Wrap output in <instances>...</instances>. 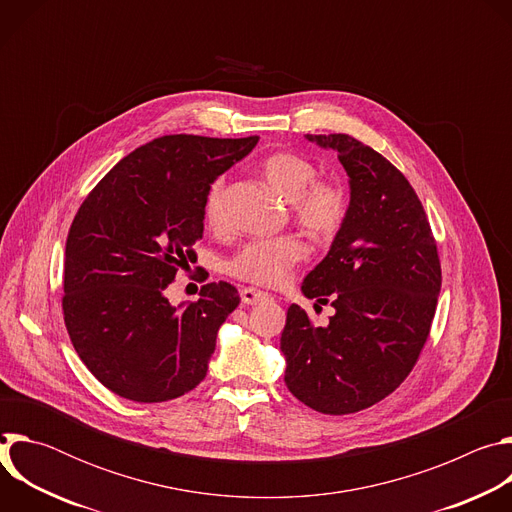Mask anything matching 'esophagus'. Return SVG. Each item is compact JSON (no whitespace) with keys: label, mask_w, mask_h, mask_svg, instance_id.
Listing matches in <instances>:
<instances>
[{"label":"esophagus","mask_w":512,"mask_h":512,"mask_svg":"<svg viewBox=\"0 0 512 512\" xmlns=\"http://www.w3.org/2000/svg\"><path fill=\"white\" fill-rule=\"evenodd\" d=\"M265 298H269V294H265V291H261V289H255V287H243L241 289V300L247 306H253V304H257Z\"/></svg>","instance_id":"34e87169"}]
</instances>
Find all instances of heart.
Returning <instances> with one entry per match:
<instances>
[{"label": "heart", "mask_w": 512, "mask_h": 512, "mask_svg": "<svg viewBox=\"0 0 512 512\" xmlns=\"http://www.w3.org/2000/svg\"><path fill=\"white\" fill-rule=\"evenodd\" d=\"M261 174L267 186L291 204V214L308 233L328 237L342 227L348 214L346 192L338 184L314 180L316 168L306 158L291 152L271 154L263 160ZM204 218L212 231H223L225 212L221 182H214L206 196ZM304 257L306 247L294 235L259 239L243 245L227 261V271L243 281L273 287L283 283Z\"/></svg>", "instance_id": "b5f03b06"}]
</instances>
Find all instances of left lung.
I'll use <instances>...</instances> for the list:
<instances>
[{"mask_svg": "<svg viewBox=\"0 0 512 512\" xmlns=\"http://www.w3.org/2000/svg\"><path fill=\"white\" fill-rule=\"evenodd\" d=\"M334 150L348 174V214L328 255L306 275L304 296L334 316L314 326L291 304L281 332L285 385L304 405L346 415L391 395L429 336L442 265L425 210L407 178L346 135H306Z\"/></svg>", "mask_w": 512, "mask_h": 512, "instance_id": "obj_1", "label": "left lung"}]
</instances>
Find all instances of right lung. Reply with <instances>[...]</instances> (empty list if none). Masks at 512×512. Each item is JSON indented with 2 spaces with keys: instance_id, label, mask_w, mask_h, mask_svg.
Here are the masks:
<instances>
[{
  "instance_id": "add662e5",
  "label": "right lung",
  "mask_w": 512,
  "mask_h": 512,
  "mask_svg": "<svg viewBox=\"0 0 512 512\" xmlns=\"http://www.w3.org/2000/svg\"><path fill=\"white\" fill-rule=\"evenodd\" d=\"M257 141L158 137L125 156L81 204L64 253V324L87 369L115 395L162 403L206 377L239 291L206 283L198 302L180 306L164 291L202 239L210 184Z\"/></svg>"
}]
</instances>
